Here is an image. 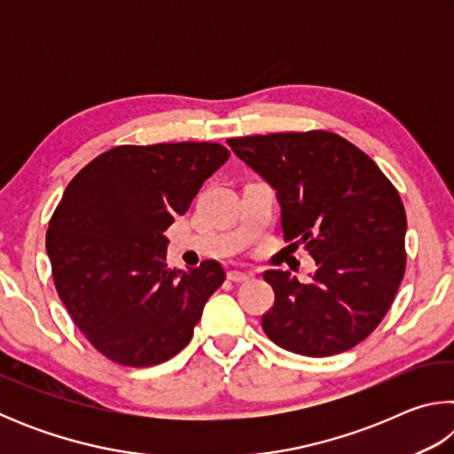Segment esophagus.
Returning <instances> with one entry per match:
<instances>
[{"label": "esophagus", "mask_w": 454, "mask_h": 454, "mask_svg": "<svg viewBox=\"0 0 454 454\" xmlns=\"http://www.w3.org/2000/svg\"><path fill=\"white\" fill-rule=\"evenodd\" d=\"M228 278L232 280V282H244V280L252 278V274L250 272H242V270H228Z\"/></svg>", "instance_id": "obj_1"}]
</instances>
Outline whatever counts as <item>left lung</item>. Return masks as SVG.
Here are the masks:
<instances>
[{
    "label": "left lung",
    "mask_w": 454,
    "mask_h": 454,
    "mask_svg": "<svg viewBox=\"0 0 454 454\" xmlns=\"http://www.w3.org/2000/svg\"><path fill=\"white\" fill-rule=\"evenodd\" d=\"M242 162L276 192L290 246L317 262L310 280L266 270L274 306L266 336L302 356H333L379 326L404 276L406 214L401 196L371 158L330 132L228 140Z\"/></svg>",
    "instance_id": "1"
}]
</instances>
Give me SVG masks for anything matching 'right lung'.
Instances as JSON below:
<instances>
[{
  "instance_id": "1",
  "label": "right lung",
  "mask_w": 454,
  "mask_h": 454,
  "mask_svg": "<svg viewBox=\"0 0 454 454\" xmlns=\"http://www.w3.org/2000/svg\"><path fill=\"white\" fill-rule=\"evenodd\" d=\"M228 156L206 142L120 145L67 184L45 236L53 284L114 363L144 368L178 355L224 282L216 260L170 270L164 232Z\"/></svg>"
}]
</instances>
